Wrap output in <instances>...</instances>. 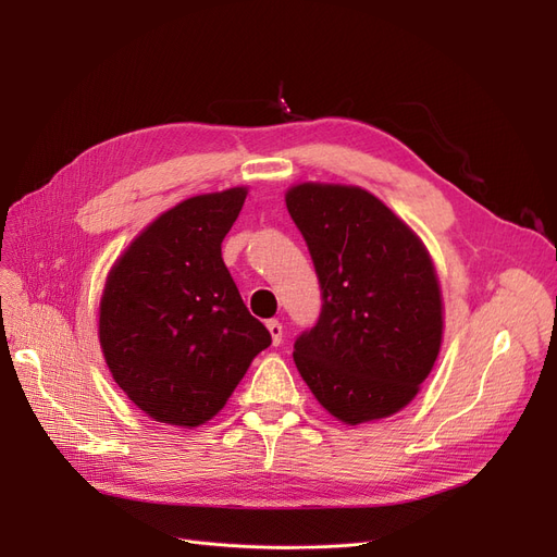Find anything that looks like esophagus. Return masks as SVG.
Masks as SVG:
<instances>
[{"label": "esophagus", "mask_w": 557, "mask_h": 557, "mask_svg": "<svg viewBox=\"0 0 557 557\" xmlns=\"http://www.w3.org/2000/svg\"><path fill=\"white\" fill-rule=\"evenodd\" d=\"M267 330H269V334H272L274 346H278L283 342V325L278 323L276 318H272V320H267Z\"/></svg>", "instance_id": "34e87169"}]
</instances>
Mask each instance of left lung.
<instances>
[{
    "label": "left lung",
    "mask_w": 557,
    "mask_h": 557,
    "mask_svg": "<svg viewBox=\"0 0 557 557\" xmlns=\"http://www.w3.org/2000/svg\"><path fill=\"white\" fill-rule=\"evenodd\" d=\"M285 205L323 295L318 323L295 342L301 379L346 425L397 413L432 372L444 332L423 242L356 185L301 183Z\"/></svg>",
    "instance_id": "8db88e82"
}]
</instances>
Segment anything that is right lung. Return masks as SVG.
<instances>
[{
	"label": "right lung",
	"mask_w": 557,
	"mask_h": 557,
	"mask_svg": "<svg viewBox=\"0 0 557 557\" xmlns=\"http://www.w3.org/2000/svg\"><path fill=\"white\" fill-rule=\"evenodd\" d=\"M246 195L230 188L181 201L109 272L99 344L117 387L158 423H207L272 344L221 256Z\"/></svg>",
	"instance_id": "right-lung-1"
}]
</instances>
